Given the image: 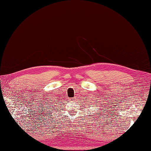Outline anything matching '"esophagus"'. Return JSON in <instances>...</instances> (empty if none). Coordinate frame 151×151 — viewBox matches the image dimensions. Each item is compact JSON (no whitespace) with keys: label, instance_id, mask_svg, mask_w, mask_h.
Segmentation results:
<instances>
[{"label":"esophagus","instance_id":"esophagus-1","mask_svg":"<svg viewBox=\"0 0 151 151\" xmlns=\"http://www.w3.org/2000/svg\"><path fill=\"white\" fill-rule=\"evenodd\" d=\"M75 98H71V99H70L69 101H70V102H73L74 101H75Z\"/></svg>","mask_w":151,"mask_h":151}]
</instances>
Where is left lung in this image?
<instances>
[{"label":"left lung","mask_w":151,"mask_h":151,"mask_svg":"<svg viewBox=\"0 0 151 151\" xmlns=\"http://www.w3.org/2000/svg\"><path fill=\"white\" fill-rule=\"evenodd\" d=\"M104 100H106V99H104ZM91 103H92V102H91Z\"/></svg>","instance_id":"8db88e82"}]
</instances>
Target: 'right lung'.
<instances>
[{
	"mask_svg": "<svg viewBox=\"0 0 151 151\" xmlns=\"http://www.w3.org/2000/svg\"><path fill=\"white\" fill-rule=\"evenodd\" d=\"M49 107H50V106H49ZM52 107H54L53 108H55V106H52ZM59 107V106H58ZM51 109H52V108H51ZM56 110V109H54V110ZM48 112H50V111H48ZM51 113H52V112H51Z\"/></svg>",
	"mask_w": 151,
	"mask_h": 151,
	"instance_id": "right-lung-1",
	"label": "right lung"
}]
</instances>
